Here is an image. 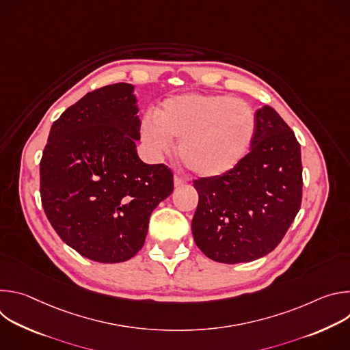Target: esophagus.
I'll return each mask as SVG.
<instances>
[{
  "mask_svg": "<svg viewBox=\"0 0 350 350\" xmlns=\"http://www.w3.org/2000/svg\"><path fill=\"white\" fill-rule=\"evenodd\" d=\"M185 184H188V178H187V177H184V176H178V174H176V176H174V185H176V187L185 185Z\"/></svg>",
  "mask_w": 350,
  "mask_h": 350,
  "instance_id": "34e87169",
  "label": "esophagus"
}]
</instances>
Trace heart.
<instances>
[{
  "label": "heart",
  "mask_w": 350,
  "mask_h": 350,
  "mask_svg": "<svg viewBox=\"0 0 350 350\" xmlns=\"http://www.w3.org/2000/svg\"><path fill=\"white\" fill-rule=\"evenodd\" d=\"M256 133V118L246 103L220 94H180L162 103L155 118L145 116L141 138L155 155L170 152L180 139L184 165L205 177L223 174L247 154Z\"/></svg>",
  "instance_id": "heart-1"
}]
</instances>
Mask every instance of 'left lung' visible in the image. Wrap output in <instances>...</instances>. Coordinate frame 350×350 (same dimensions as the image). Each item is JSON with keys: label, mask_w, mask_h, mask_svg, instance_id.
<instances>
[{"label": "left lung", "mask_w": 350, "mask_h": 350, "mask_svg": "<svg viewBox=\"0 0 350 350\" xmlns=\"http://www.w3.org/2000/svg\"><path fill=\"white\" fill-rule=\"evenodd\" d=\"M255 118V138L243 159L223 174L193 181V241L215 262L243 263L270 254L301 209V144L271 107Z\"/></svg>", "instance_id": "obj_1"}]
</instances>
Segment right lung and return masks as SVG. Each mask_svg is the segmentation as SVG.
<instances>
[{
  "label": "right lung",
  "mask_w": 350,
  "mask_h": 350,
  "mask_svg": "<svg viewBox=\"0 0 350 350\" xmlns=\"http://www.w3.org/2000/svg\"><path fill=\"white\" fill-rule=\"evenodd\" d=\"M133 85L85 94L57 119L40 161V195L61 239L99 263L131 259L144 245L149 216L174 187L169 166L146 165Z\"/></svg>",
  "instance_id": "obj_1"
}]
</instances>
